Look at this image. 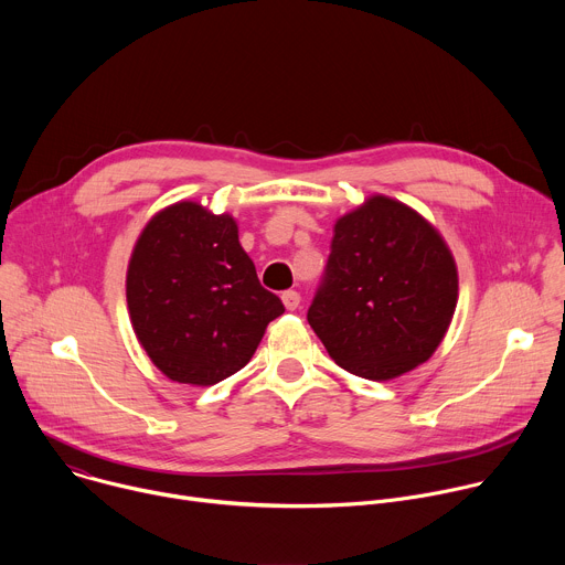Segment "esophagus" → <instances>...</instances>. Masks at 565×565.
Masks as SVG:
<instances>
[{
  "label": "esophagus",
  "mask_w": 565,
  "mask_h": 565,
  "mask_svg": "<svg viewBox=\"0 0 565 565\" xmlns=\"http://www.w3.org/2000/svg\"><path fill=\"white\" fill-rule=\"evenodd\" d=\"M281 301H284V306H286L288 310H295V308L299 306L301 297H299L297 290H284V292H281Z\"/></svg>",
  "instance_id": "1"
}]
</instances>
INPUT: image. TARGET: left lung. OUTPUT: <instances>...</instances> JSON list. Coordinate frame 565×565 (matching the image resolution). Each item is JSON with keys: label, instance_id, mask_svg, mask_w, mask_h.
Here are the masks:
<instances>
[{"label": "left lung", "instance_id": "8db88e82", "mask_svg": "<svg viewBox=\"0 0 565 565\" xmlns=\"http://www.w3.org/2000/svg\"><path fill=\"white\" fill-rule=\"evenodd\" d=\"M456 301L458 270L438 230L377 194L338 218L306 317L335 364L380 382L434 355Z\"/></svg>", "mask_w": 565, "mask_h": 565}]
</instances>
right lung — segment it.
I'll list each match as a JSON object with an SVG mask.
<instances>
[{"mask_svg": "<svg viewBox=\"0 0 565 565\" xmlns=\"http://www.w3.org/2000/svg\"><path fill=\"white\" fill-rule=\"evenodd\" d=\"M127 306L149 360L170 380L196 386L244 369L284 312L241 248L236 221L194 201L160 210L140 232Z\"/></svg>", "mask_w": 565, "mask_h": 565, "instance_id": "add662e5", "label": "right lung"}]
</instances>
